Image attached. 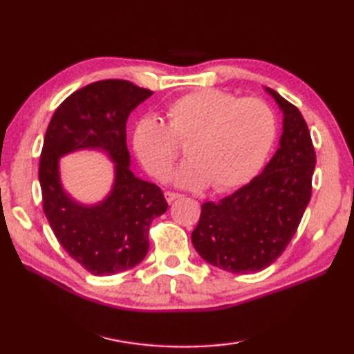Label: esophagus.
Wrapping results in <instances>:
<instances>
[{
	"mask_svg": "<svg viewBox=\"0 0 354 354\" xmlns=\"http://www.w3.org/2000/svg\"><path fill=\"white\" fill-rule=\"evenodd\" d=\"M164 198H165V201H167L169 202V204H170V202H173V201H175V199H178V198H181V194H179V193H175V192H164Z\"/></svg>",
	"mask_w": 354,
	"mask_h": 354,
	"instance_id": "obj_1",
	"label": "esophagus"
}]
</instances>
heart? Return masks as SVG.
Returning <instances> with one entry per match:
<instances>
[{
    "instance_id": "1",
    "label": "heart",
    "mask_w": 354,
    "mask_h": 354,
    "mask_svg": "<svg viewBox=\"0 0 354 354\" xmlns=\"http://www.w3.org/2000/svg\"><path fill=\"white\" fill-rule=\"evenodd\" d=\"M167 120L142 117L133 131V149L142 165L162 176L185 145L189 160L170 179L185 189L212 183L227 190L246 183L266 161L275 140V115L260 99H237L214 88L189 93L167 106Z\"/></svg>"
}]
</instances>
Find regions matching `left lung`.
<instances>
[{"mask_svg": "<svg viewBox=\"0 0 354 354\" xmlns=\"http://www.w3.org/2000/svg\"><path fill=\"white\" fill-rule=\"evenodd\" d=\"M283 112L278 149L259 176L219 202L202 204L192 232L194 250L207 263L232 274L268 268L289 245L312 194L317 164L301 112L270 88Z\"/></svg>", "mask_w": 354, "mask_h": 354, "instance_id": "left-lung-1", "label": "left lung"}]
</instances>
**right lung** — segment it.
<instances>
[{
	"label": "right lung",
	"mask_w": 354,
	"mask_h": 354,
	"mask_svg": "<svg viewBox=\"0 0 354 354\" xmlns=\"http://www.w3.org/2000/svg\"><path fill=\"white\" fill-rule=\"evenodd\" d=\"M153 93L127 80L109 79L77 89L59 104L44 137L39 161L42 207L57 242L93 275L132 269L149 251V228L167 209L158 185L131 170L126 122ZM77 149H100L115 162L109 196L93 206L64 192L58 161Z\"/></svg>",
	"instance_id": "1"
}]
</instances>
